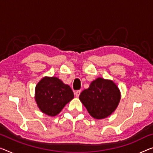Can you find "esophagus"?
Wrapping results in <instances>:
<instances>
[{
  "instance_id": "1",
  "label": "esophagus",
  "mask_w": 153,
  "mask_h": 153,
  "mask_svg": "<svg viewBox=\"0 0 153 153\" xmlns=\"http://www.w3.org/2000/svg\"><path fill=\"white\" fill-rule=\"evenodd\" d=\"M80 93H81V91H80V90L76 91V93H75V95H76V96L77 97H79V94H80Z\"/></svg>"
}]
</instances>
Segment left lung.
<instances>
[{
    "label": "left lung",
    "mask_w": 153,
    "mask_h": 153,
    "mask_svg": "<svg viewBox=\"0 0 153 153\" xmlns=\"http://www.w3.org/2000/svg\"><path fill=\"white\" fill-rule=\"evenodd\" d=\"M79 99L91 117L102 120L110 116L117 108L121 93L113 80L97 77L80 93Z\"/></svg>",
    "instance_id": "8db88e82"
}]
</instances>
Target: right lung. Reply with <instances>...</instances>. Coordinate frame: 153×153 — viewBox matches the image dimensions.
Instances as JSON below:
<instances>
[{
  "label": "right lung",
  "mask_w": 153,
  "mask_h": 153,
  "mask_svg": "<svg viewBox=\"0 0 153 153\" xmlns=\"http://www.w3.org/2000/svg\"><path fill=\"white\" fill-rule=\"evenodd\" d=\"M74 97L70 86L58 77L45 76L36 86L34 98L38 107L41 112L51 117L58 115Z\"/></svg>",
  "instance_id": "add662e5"
}]
</instances>
